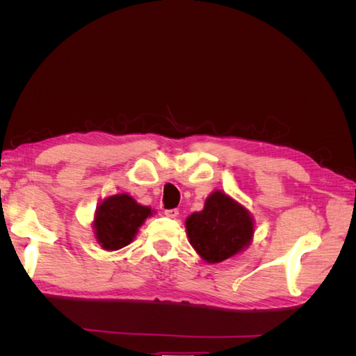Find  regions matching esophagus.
I'll list each match as a JSON object with an SVG mask.
<instances>
[{"label":"esophagus","instance_id":"obj_1","mask_svg":"<svg viewBox=\"0 0 356 356\" xmlns=\"http://www.w3.org/2000/svg\"><path fill=\"white\" fill-rule=\"evenodd\" d=\"M178 213H179L178 209H166L165 211V215H166V217H169V218H177Z\"/></svg>","mask_w":356,"mask_h":356}]
</instances>
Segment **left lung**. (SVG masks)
<instances>
[{"mask_svg":"<svg viewBox=\"0 0 356 356\" xmlns=\"http://www.w3.org/2000/svg\"><path fill=\"white\" fill-rule=\"evenodd\" d=\"M190 245L207 263H221L241 254L252 242L254 218L239 202L221 190L204 200L200 212L186 220Z\"/></svg>","mask_w":356,"mask_h":356,"instance_id":"obj_1","label":"left lung"}]
</instances>
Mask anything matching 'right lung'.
I'll list each match as a JSON object with an SVG mask.
<instances>
[{"instance_id":"1","label":"right lung","mask_w":356,"mask_h":356,"mask_svg":"<svg viewBox=\"0 0 356 356\" xmlns=\"http://www.w3.org/2000/svg\"><path fill=\"white\" fill-rule=\"evenodd\" d=\"M154 209L139 204L127 193L105 197L95 211L92 227L105 251H117L131 243Z\"/></svg>"}]
</instances>
